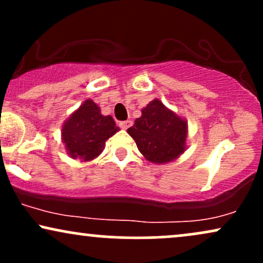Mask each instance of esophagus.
I'll return each mask as SVG.
<instances>
[{
  "label": "esophagus",
  "instance_id": "esophagus-1",
  "mask_svg": "<svg viewBox=\"0 0 263 263\" xmlns=\"http://www.w3.org/2000/svg\"><path fill=\"white\" fill-rule=\"evenodd\" d=\"M120 125V127L121 128H123V129H127L129 126H132V121L131 120H126V121H121L119 123Z\"/></svg>",
  "mask_w": 263,
  "mask_h": 263
}]
</instances>
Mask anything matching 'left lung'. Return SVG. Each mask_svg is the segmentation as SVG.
<instances>
[{
    "label": "left lung",
    "mask_w": 263,
    "mask_h": 263,
    "mask_svg": "<svg viewBox=\"0 0 263 263\" xmlns=\"http://www.w3.org/2000/svg\"><path fill=\"white\" fill-rule=\"evenodd\" d=\"M141 117L127 129L147 161L164 164L179 158L186 149L188 122L155 99L142 108Z\"/></svg>",
    "instance_id": "8db88e82"
}]
</instances>
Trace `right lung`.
<instances>
[{"label":"right lung","instance_id":"1","mask_svg":"<svg viewBox=\"0 0 263 263\" xmlns=\"http://www.w3.org/2000/svg\"><path fill=\"white\" fill-rule=\"evenodd\" d=\"M117 131L112 117L104 116L100 107L87 99L63 123L62 140L70 158L89 162L101 155L105 142Z\"/></svg>","mask_w":263,"mask_h":263}]
</instances>
